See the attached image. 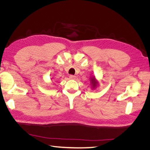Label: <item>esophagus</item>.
Wrapping results in <instances>:
<instances>
[{
	"instance_id": "esophagus-1",
	"label": "esophagus",
	"mask_w": 150,
	"mask_h": 150,
	"mask_svg": "<svg viewBox=\"0 0 150 150\" xmlns=\"http://www.w3.org/2000/svg\"><path fill=\"white\" fill-rule=\"evenodd\" d=\"M69 79H76V76L74 75H70L69 76Z\"/></svg>"
}]
</instances>
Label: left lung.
Here are the masks:
<instances>
[{
	"instance_id": "1",
	"label": "left lung",
	"mask_w": 150,
	"mask_h": 150,
	"mask_svg": "<svg viewBox=\"0 0 150 150\" xmlns=\"http://www.w3.org/2000/svg\"><path fill=\"white\" fill-rule=\"evenodd\" d=\"M89 81H90V85L91 89H96L99 85V82L96 79V78H95V76L91 77Z\"/></svg>"
}]
</instances>
